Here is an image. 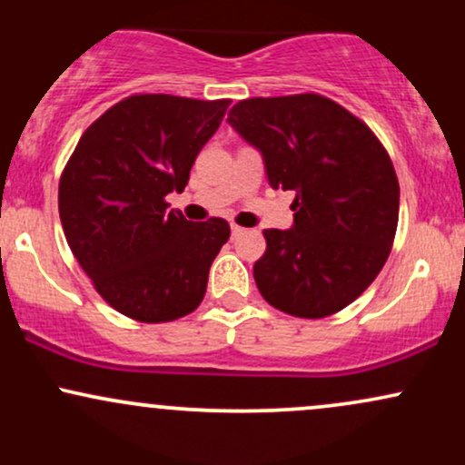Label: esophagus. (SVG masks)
I'll use <instances>...</instances> for the list:
<instances>
[{
    "label": "esophagus",
    "instance_id": "1",
    "mask_svg": "<svg viewBox=\"0 0 465 465\" xmlns=\"http://www.w3.org/2000/svg\"><path fill=\"white\" fill-rule=\"evenodd\" d=\"M242 233H244L242 227H240V225H232V236H233V238L242 236Z\"/></svg>",
    "mask_w": 465,
    "mask_h": 465
}]
</instances>
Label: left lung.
Instances as JSON below:
<instances>
[{
    "label": "left lung",
    "mask_w": 465,
    "mask_h": 465,
    "mask_svg": "<svg viewBox=\"0 0 465 465\" xmlns=\"http://www.w3.org/2000/svg\"><path fill=\"white\" fill-rule=\"evenodd\" d=\"M227 122L260 148L269 183L295 192L292 229H264L258 291L292 317L343 311L376 280L396 238L400 185L387 148L322 94L240 100Z\"/></svg>",
    "instance_id": "8db88e82"
}]
</instances>
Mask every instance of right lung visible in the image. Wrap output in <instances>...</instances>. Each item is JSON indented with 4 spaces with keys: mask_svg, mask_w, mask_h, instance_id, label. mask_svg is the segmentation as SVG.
Segmentation results:
<instances>
[{
    "mask_svg": "<svg viewBox=\"0 0 465 465\" xmlns=\"http://www.w3.org/2000/svg\"><path fill=\"white\" fill-rule=\"evenodd\" d=\"M229 103L129 95L83 133L63 168L58 214L69 249L124 317L174 322L205 297L210 266L232 229L225 218L185 221L168 212L165 196L188 185Z\"/></svg>",
    "mask_w": 465,
    "mask_h": 465,
    "instance_id": "add662e5",
    "label": "right lung"
}]
</instances>
